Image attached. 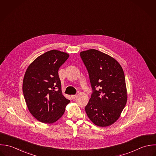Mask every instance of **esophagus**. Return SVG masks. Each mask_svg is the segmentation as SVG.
I'll list each match as a JSON object with an SVG mask.
<instances>
[{"mask_svg": "<svg viewBox=\"0 0 156 156\" xmlns=\"http://www.w3.org/2000/svg\"><path fill=\"white\" fill-rule=\"evenodd\" d=\"M77 95H71V98L73 99H76V98H77Z\"/></svg>", "mask_w": 156, "mask_h": 156, "instance_id": "esophagus-1", "label": "esophagus"}]
</instances>
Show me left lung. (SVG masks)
<instances>
[{
	"mask_svg": "<svg viewBox=\"0 0 156 156\" xmlns=\"http://www.w3.org/2000/svg\"><path fill=\"white\" fill-rule=\"evenodd\" d=\"M80 55L93 90L85 106L87 114L97 126H110L119 119L127 102L123 70L114 58L98 50L90 49Z\"/></svg>",
	"mask_w": 156,
	"mask_h": 156,
	"instance_id": "8db88e82",
	"label": "left lung"
}]
</instances>
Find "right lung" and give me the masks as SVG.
Returning a JSON list of instances; mask_svg holds the SVG:
<instances>
[{
  "mask_svg": "<svg viewBox=\"0 0 156 156\" xmlns=\"http://www.w3.org/2000/svg\"><path fill=\"white\" fill-rule=\"evenodd\" d=\"M69 56L52 50L37 57L25 71L22 85L25 101L30 112L42 123L57 121L70 102L62 94L58 74Z\"/></svg>",
  "mask_w": 156,
  "mask_h": 156,
  "instance_id": "right-lung-1",
  "label": "right lung"
}]
</instances>
